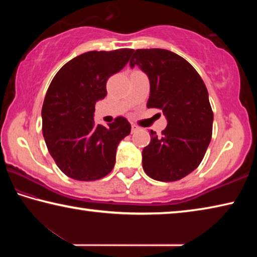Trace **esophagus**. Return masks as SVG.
I'll return each instance as SVG.
<instances>
[{"instance_id":"34e87169","label":"esophagus","mask_w":257,"mask_h":257,"mask_svg":"<svg viewBox=\"0 0 257 257\" xmlns=\"http://www.w3.org/2000/svg\"><path fill=\"white\" fill-rule=\"evenodd\" d=\"M141 129L138 127V125H136V124H132V133H136V132H138V130Z\"/></svg>"}]
</instances>
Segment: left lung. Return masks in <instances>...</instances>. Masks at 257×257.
I'll return each mask as SVG.
<instances>
[{
	"mask_svg": "<svg viewBox=\"0 0 257 257\" xmlns=\"http://www.w3.org/2000/svg\"><path fill=\"white\" fill-rule=\"evenodd\" d=\"M135 66L149 76L147 107L160 108L168 120L161 136L151 130L143 169L154 180H180L202 162L212 138L206 86L188 61L168 50H136L130 60V67Z\"/></svg>",
	"mask_w": 257,
	"mask_h": 257,
	"instance_id": "obj_1",
	"label": "left lung"
}]
</instances>
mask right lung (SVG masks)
I'll return each mask as SVG.
<instances>
[{
	"label": "right lung",
	"mask_w": 257,
	"mask_h": 257,
	"mask_svg": "<svg viewBox=\"0 0 257 257\" xmlns=\"http://www.w3.org/2000/svg\"><path fill=\"white\" fill-rule=\"evenodd\" d=\"M132 49L90 51L67 62L54 76L42 107L47 150L64 175L79 181L105 177L132 125L123 116L104 125L94 121L95 104L106 96V81L128 63Z\"/></svg>",
	"instance_id": "add662e5"
}]
</instances>
